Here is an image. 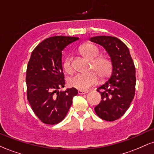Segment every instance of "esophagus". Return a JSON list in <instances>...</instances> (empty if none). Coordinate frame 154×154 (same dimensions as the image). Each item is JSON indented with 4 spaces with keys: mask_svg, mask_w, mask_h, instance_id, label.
Segmentation results:
<instances>
[{
    "mask_svg": "<svg viewBox=\"0 0 154 154\" xmlns=\"http://www.w3.org/2000/svg\"><path fill=\"white\" fill-rule=\"evenodd\" d=\"M88 93V91H80V90H79V91H78V93H79V95L85 94V93Z\"/></svg>",
    "mask_w": 154,
    "mask_h": 154,
    "instance_id": "obj_1",
    "label": "esophagus"
}]
</instances>
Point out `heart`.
I'll return each instance as SVG.
<instances>
[{
  "label": "heart",
  "mask_w": 154,
  "mask_h": 154,
  "mask_svg": "<svg viewBox=\"0 0 154 154\" xmlns=\"http://www.w3.org/2000/svg\"><path fill=\"white\" fill-rule=\"evenodd\" d=\"M79 52L84 58L91 61V69H93L100 79H105L110 75L112 70V63L111 60L106 56H99V49L91 43H86L79 48ZM63 69L66 72H71V58L68 57L63 63ZM98 82V77L94 72L82 75L77 74L71 77L69 80V85L72 88L80 91H87L91 86Z\"/></svg>",
  "instance_id": "1"
}]
</instances>
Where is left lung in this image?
<instances>
[{"label": "left lung", "instance_id": "1", "mask_svg": "<svg viewBox=\"0 0 154 154\" xmlns=\"http://www.w3.org/2000/svg\"><path fill=\"white\" fill-rule=\"evenodd\" d=\"M89 40L104 48L112 63L110 77L97 90L102 100L95 111L102 119L114 121L126 112L134 98L135 65L128 46L116 37L95 36Z\"/></svg>", "mask_w": 154, "mask_h": 154}]
</instances>
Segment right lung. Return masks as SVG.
Here are the masks:
<instances>
[{
  "mask_svg": "<svg viewBox=\"0 0 154 154\" xmlns=\"http://www.w3.org/2000/svg\"><path fill=\"white\" fill-rule=\"evenodd\" d=\"M77 40V37H51L32 52L26 75L27 100L36 116L47 125L62 121L78 93L75 88L59 91L65 85L62 51Z\"/></svg>",
  "mask_w": 154,
  "mask_h": 154,
  "instance_id": "obj_1",
  "label": "right lung"
}]
</instances>
